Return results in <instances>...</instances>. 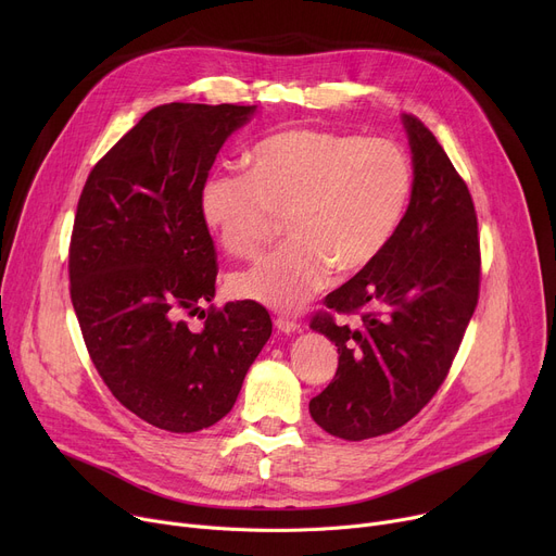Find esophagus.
Returning <instances> with one entry per match:
<instances>
[{
  "label": "esophagus",
  "mask_w": 556,
  "mask_h": 556,
  "mask_svg": "<svg viewBox=\"0 0 556 556\" xmlns=\"http://www.w3.org/2000/svg\"><path fill=\"white\" fill-rule=\"evenodd\" d=\"M275 327H277L281 333H295V331L300 329V325L295 323V319H290V317H286V315H279V317L275 319Z\"/></svg>",
  "instance_id": "esophagus-1"
}]
</instances>
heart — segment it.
Instances as JSON below:
<instances>
[{
    "instance_id": "heart-1",
    "label": "heart",
    "mask_w": 556,
    "mask_h": 556,
    "mask_svg": "<svg viewBox=\"0 0 556 556\" xmlns=\"http://www.w3.org/2000/svg\"><path fill=\"white\" fill-rule=\"evenodd\" d=\"M413 191L399 146L319 128H283L256 141L250 170H212L200 185L202 220L237 256L254 254L275 216L288 241L229 277V290L295 311L331 275H356L394 237Z\"/></svg>"
}]
</instances>
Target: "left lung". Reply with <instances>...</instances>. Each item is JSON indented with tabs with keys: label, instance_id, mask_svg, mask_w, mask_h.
Masks as SVG:
<instances>
[{
	"label": "left lung",
	"instance_id": "left-lung-1",
	"mask_svg": "<svg viewBox=\"0 0 556 556\" xmlns=\"http://www.w3.org/2000/svg\"><path fill=\"white\" fill-rule=\"evenodd\" d=\"M413 153L410 204L369 268L327 298L358 325L317 315L338 346V371L308 410L317 426L363 442L410 421L444 383L478 304L480 241L469 187L434 135L401 114Z\"/></svg>",
	"mask_w": 556,
	"mask_h": 556
}]
</instances>
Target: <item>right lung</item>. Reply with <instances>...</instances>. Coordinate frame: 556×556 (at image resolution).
Instances as JSON below:
<instances>
[{
	"label": "right lung",
	"mask_w": 556,
	"mask_h": 556,
	"mask_svg": "<svg viewBox=\"0 0 556 556\" xmlns=\"http://www.w3.org/2000/svg\"><path fill=\"white\" fill-rule=\"evenodd\" d=\"M254 114L256 105L231 103L146 112L92 168L78 200L70 281L87 352L122 405L168 432L220 421L273 333L254 302L202 308L216 295L218 268L200 185ZM198 312L208 319L193 332L186 315Z\"/></svg>",
	"instance_id": "1"
}]
</instances>
